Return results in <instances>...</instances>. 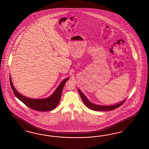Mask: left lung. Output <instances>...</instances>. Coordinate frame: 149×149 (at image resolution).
Returning a JSON list of instances; mask_svg holds the SVG:
<instances>
[{
  "mask_svg": "<svg viewBox=\"0 0 149 149\" xmlns=\"http://www.w3.org/2000/svg\"><path fill=\"white\" fill-rule=\"evenodd\" d=\"M78 91L79 92V94L80 95L81 99L82 100L84 104H85L86 107L91 110H95V111H110L113 110L114 109H116L119 107H120L121 105L123 104V103L125 102L124 100L123 102H122L120 103L115 104L114 105H111V106H102V105H95V104H93L91 103L86 98V97L85 95H84L81 92L80 90H78Z\"/></svg>",
  "mask_w": 149,
  "mask_h": 149,
  "instance_id": "obj_1",
  "label": "left lung"
}]
</instances>
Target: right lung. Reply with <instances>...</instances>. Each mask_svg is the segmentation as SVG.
I'll return each mask as SVG.
<instances>
[{"label": "right lung", "instance_id": "add662e5", "mask_svg": "<svg viewBox=\"0 0 149 149\" xmlns=\"http://www.w3.org/2000/svg\"><path fill=\"white\" fill-rule=\"evenodd\" d=\"M68 79L69 78L64 79L57 88L54 93L50 97L46 99H35L27 98L23 95H20L18 92L16 90V89L13 86L10 77V82L11 88L13 91V92L15 96L21 102H22V103L26 106L36 111H51L54 109L58 105L61 98L63 87L64 86L66 81H67Z\"/></svg>", "mask_w": 149, "mask_h": 149}]
</instances>
